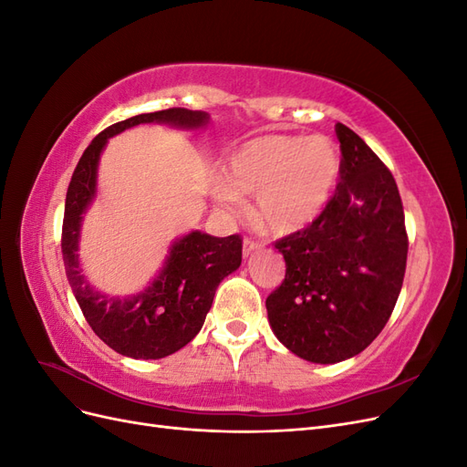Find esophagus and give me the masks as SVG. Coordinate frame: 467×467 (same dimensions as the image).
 <instances>
[{
  "mask_svg": "<svg viewBox=\"0 0 467 467\" xmlns=\"http://www.w3.org/2000/svg\"><path fill=\"white\" fill-rule=\"evenodd\" d=\"M261 249V245L257 242H251V239H245L244 242V257L253 255V253H257Z\"/></svg>",
  "mask_w": 467,
  "mask_h": 467,
  "instance_id": "obj_1",
  "label": "esophagus"
}]
</instances>
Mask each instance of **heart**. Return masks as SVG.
<instances>
[{"mask_svg":"<svg viewBox=\"0 0 467 467\" xmlns=\"http://www.w3.org/2000/svg\"><path fill=\"white\" fill-rule=\"evenodd\" d=\"M341 177V153L325 136H261L235 148L222 167L216 196L235 206L257 196V220L275 235L314 223L329 206Z\"/></svg>","mask_w":467,"mask_h":467,"instance_id":"heart-1","label":"heart"}]
</instances>
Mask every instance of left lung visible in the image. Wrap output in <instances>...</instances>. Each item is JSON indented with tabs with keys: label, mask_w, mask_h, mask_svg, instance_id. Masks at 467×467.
Segmentation results:
<instances>
[{
	"label": "left lung",
	"mask_w": 467,
	"mask_h": 467,
	"mask_svg": "<svg viewBox=\"0 0 467 467\" xmlns=\"http://www.w3.org/2000/svg\"><path fill=\"white\" fill-rule=\"evenodd\" d=\"M341 181L323 214L276 242L285 282L266 298L278 341L296 357L335 364L357 357L384 329L403 286L407 232L389 169L337 122Z\"/></svg>",
	"instance_id": "1"
}]
</instances>
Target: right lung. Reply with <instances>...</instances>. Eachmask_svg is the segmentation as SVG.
Instances as JSON below:
<instances>
[{
  "instance_id": "obj_1",
  "label": "right lung",
  "mask_w": 467,
  "mask_h": 467,
  "mask_svg": "<svg viewBox=\"0 0 467 467\" xmlns=\"http://www.w3.org/2000/svg\"><path fill=\"white\" fill-rule=\"evenodd\" d=\"M150 122L199 130L210 122V115L204 110L167 109L109 126L83 151L69 181L62 228L66 276L89 327L119 355L138 360H158L191 343L202 329L218 285L242 265V237H214L192 230L169 245L158 275L136 294H105L83 273L78 253L81 225L97 196L101 153L109 138Z\"/></svg>"
}]
</instances>
